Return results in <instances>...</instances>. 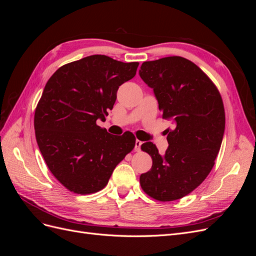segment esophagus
I'll use <instances>...</instances> for the list:
<instances>
[{"instance_id":"1","label":"esophagus","mask_w":256,"mask_h":256,"mask_svg":"<svg viewBox=\"0 0 256 256\" xmlns=\"http://www.w3.org/2000/svg\"><path fill=\"white\" fill-rule=\"evenodd\" d=\"M141 145H142V142L140 140H136V145H134V150L136 152H140L141 150Z\"/></svg>"}]
</instances>
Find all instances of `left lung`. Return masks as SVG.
Segmentation results:
<instances>
[{
  "instance_id": "1",
  "label": "left lung",
  "mask_w": 256,
  "mask_h": 256,
  "mask_svg": "<svg viewBox=\"0 0 256 256\" xmlns=\"http://www.w3.org/2000/svg\"><path fill=\"white\" fill-rule=\"evenodd\" d=\"M138 74L154 90L162 118L175 122L164 156L152 142L141 145L152 166L140 184L150 198L171 202L198 188L214 168L226 128L223 102L208 76L182 56L144 62Z\"/></svg>"
}]
</instances>
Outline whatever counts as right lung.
Listing matches in <instances>:
<instances>
[{
  "instance_id": "right-lung-1",
  "label": "right lung",
  "mask_w": 256,
  "mask_h": 256,
  "mask_svg": "<svg viewBox=\"0 0 256 256\" xmlns=\"http://www.w3.org/2000/svg\"><path fill=\"white\" fill-rule=\"evenodd\" d=\"M138 66L96 54L60 67L46 84L34 115L36 141L50 172L69 191L104 189L134 150L132 134L112 136L96 122L113 109L116 92Z\"/></svg>"
}]
</instances>
